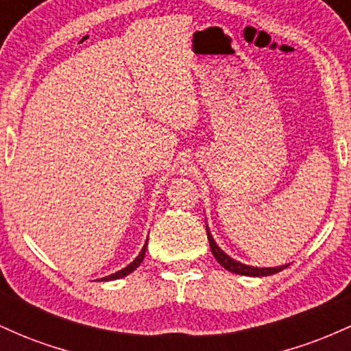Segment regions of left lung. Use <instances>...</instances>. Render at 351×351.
I'll list each match as a JSON object with an SVG mask.
<instances>
[{
    "label": "left lung",
    "mask_w": 351,
    "mask_h": 351,
    "mask_svg": "<svg viewBox=\"0 0 351 351\" xmlns=\"http://www.w3.org/2000/svg\"><path fill=\"white\" fill-rule=\"evenodd\" d=\"M206 234H208L209 247H211L213 256H215L217 263L223 265V267L229 272L239 274V276H249V277H264V276H272V274H277V272H280L282 269L289 267V264L277 265V267H254V265L243 264V263H239V261L232 259L231 256H228V254L216 244V241L213 239V236H211V231H209L208 224H206Z\"/></svg>",
    "instance_id": "1"
}]
</instances>
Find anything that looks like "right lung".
Returning a JSON list of instances; mask_svg holds the SVG:
<instances>
[{
    "label": "right lung",
    "mask_w": 351,
    "mask_h": 351,
    "mask_svg": "<svg viewBox=\"0 0 351 351\" xmlns=\"http://www.w3.org/2000/svg\"><path fill=\"white\" fill-rule=\"evenodd\" d=\"M147 245H148V239L145 241V245L142 247V251H140L138 256H136L135 259L127 265V267L120 269V271H117L115 274H110V276H107V277H102V279H99V280H117V279H122V277H125V276H128L130 272H134L135 269L143 263L145 252H147Z\"/></svg>",
    "instance_id": "1"
}]
</instances>
